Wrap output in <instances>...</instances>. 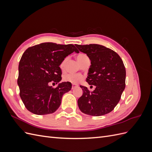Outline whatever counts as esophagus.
Returning <instances> with one entry per match:
<instances>
[{
  "instance_id": "1",
  "label": "esophagus",
  "mask_w": 152,
  "mask_h": 152,
  "mask_svg": "<svg viewBox=\"0 0 152 152\" xmlns=\"http://www.w3.org/2000/svg\"><path fill=\"white\" fill-rule=\"evenodd\" d=\"M77 86L76 85V84H72V89H74L75 88V87H76Z\"/></svg>"
}]
</instances>
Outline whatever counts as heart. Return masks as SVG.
Wrapping results in <instances>:
<instances>
[{
	"instance_id": "heart-1",
	"label": "heart",
	"mask_w": 152,
	"mask_h": 152,
	"mask_svg": "<svg viewBox=\"0 0 152 152\" xmlns=\"http://www.w3.org/2000/svg\"><path fill=\"white\" fill-rule=\"evenodd\" d=\"M87 58H88V57H87L86 54H80L77 56V60L81 65V64L84 61L85 59ZM66 60L67 59L65 58V59H63V61L61 62L60 65V68L61 69H63L64 67H65ZM82 79H83V77H82L81 75H75V74H66L63 77L64 81L70 82L72 84H78L79 82L82 81Z\"/></svg>"
}]
</instances>
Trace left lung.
<instances>
[{"label": "left lung", "instance_id": "left-lung-1", "mask_svg": "<svg viewBox=\"0 0 152 152\" xmlns=\"http://www.w3.org/2000/svg\"><path fill=\"white\" fill-rule=\"evenodd\" d=\"M80 52L91 60L86 82L96 86L90 93L80 86L83 94L77 103L80 111L91 116H102L111 112L121 99L126 87V72L118 54L99 44L77 45Z\"/></svg>", "mask_w": 152, "mask_h": 152}]
</instances>
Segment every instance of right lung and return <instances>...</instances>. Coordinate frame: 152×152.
Here are the masks:
<instances>
[{
    "mask_svg": "<svg viewBox=\"0 0 152 152\" xmlns=\"http://www.w3.org/2000/svg\"><path fill=\"white\" fill-rule=\"evenodd\" d=\"M73 52L79 53L73 44L61 45L45 42L27 49L18 66V85L26 108L36 115L55 112L61 103L63 94L72 89V84L61 80L59 65ZM58 83L56 88L48 86Z\"/></svg>",
    "mask_w": 152,
    "mask_h": 152,
    "instance_id": "add662e5",
    "label": "right lung"
}]
</instances>
